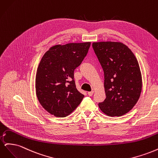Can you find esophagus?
Returning <instances> with one entry per match:
<instances>
[{
    "label": "esophagus",
    "instance_id": "1",
    "mask_svg": "<svg viewBox=\"0 0 158 158\" xmlns=\"http://www.w3.org/2000/svg\"><path fill=\"white\" fill-rule=\"evenodd\" d=\"M88 94L89 96H92L93 94H94V91H91V92H88Z\"/></svg>",
    "mask_w": 158,
    "mask_h": 158
}]
</instances>
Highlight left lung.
<instances>
[{
    "label": "left lung",
    "instance_id": "1",
    "mask_svg": "<svg viewBox=\"0 0 158 158\" xmlns=\"http://www.w3.org/2000/svg\"><path fill=\"white\" fill-rule=\"evenodd\" d=\"M92 47L104 73L106 98L99 107L108 116H122L135 106L142 91L137 59L120 42H95Z\"/></svg>",
    "mask_w": 158,
    "mask_h": 158
}]
</instances>
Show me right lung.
Returning <instances> with one entry per match:
<instances>
[{"label": "right lung", "instance_id": "obj_1", "mask_svg": "<svg viewBox=\"0 0 158 158\" xmlns=\"http://www.w3.org/2000/svg\"><path fill=\"white\" fill-rule=\"evenodd\" d=\"M90 45H56L42 57L36 74V95L42 107L52 115L66 117L83 99L84 95L76 88L74 72L87 55Z\"/></svg>", "mask_w": 158, "mask_h": 158}]
</instances>
